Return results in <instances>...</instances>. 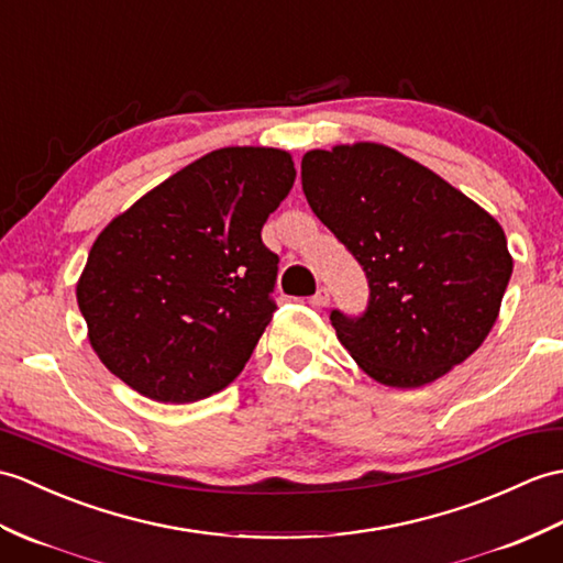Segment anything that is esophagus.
<instances>
[{"mask_svg":"<svg viewBox=\"0 0 563 563\" xmlns=\"http://www.w3.org/2000/svg\"><path fill=\"white\" fill-rule=\"evenodd\" d=\"M329 302H331V297H329V290H325V287H319V292L309 299V305H311L313 309L329 307Z\"/></svg>","mask_w":563,"mask_h":563,"instance_id":"1","label":"esophagus"}]
</instances>
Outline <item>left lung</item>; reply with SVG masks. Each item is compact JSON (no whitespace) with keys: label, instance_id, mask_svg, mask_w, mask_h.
Masks as SVG:
<instances>
[{"label":"left lung","instance_id":"left-lung-1","mask_svg":"<svg viewBox=\"0 0 563 563\" xmlns=\"http://www.w3.org/2000/svg\"><path fill=\"white\" fill-rule=\"evenodd\" d=\"M302 189L367 273V311H331L338 341L364 374L420 388L485 343L514 271L506 234L485 208L372 141L307 151Z\"/></svg>","mask_w":563,"mask_h":563}]
</instances>
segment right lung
I'll list each match as a JSON object with an SVG mask.
<instances>
[{
  "label": "right lung",
  "instance_id": "add662e5",
  "mask_svg": "<svg viewBox=\"0 0 563 563\" xmlns=\"http://www.w3.org/2000/svg\"><path fill=\"white\" fill-rule=\"evenodd\" d=\"M295 175L287 151L218 148L108 222L76 283L104 367L158 402L201 400L240 376L276 311L278 256L261 228Z\"/></svg>",
  "mask_w": 563,
  "mask_h": 563
}]
</instances>
